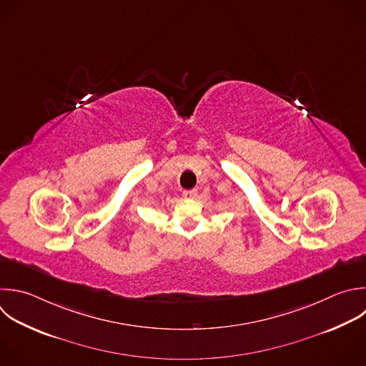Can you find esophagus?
I'll use <instances>...</instances> for the list:
<instances>
[{
  "mask_svg": "<svg viewBox=\"0 0 366 366\" xmlns=\"http://www.w3.org/2000/svg\"><path fill=\"white\" fill-rule=\"evenodd\" d=\"M196 196H197L196 190H184L183 192V197L184 199H196Z\"/></svg>",
  "mask_w": 366,
  "mask_h": 366,
  "instance_id": "obj_1",
  "label": "esophagus"
}]
</instances>
